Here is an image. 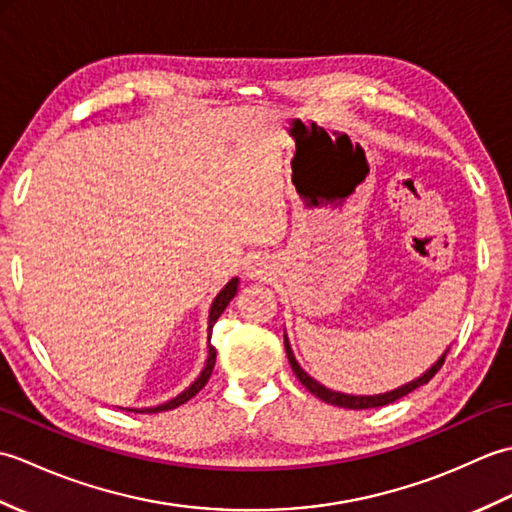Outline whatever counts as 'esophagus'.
Segmentation results:
<instances>
[{
	"label": "esophagus",
	"mask_w": 512,
	"mask_h": 512,
	"mask_svg": "<svg viewBox=\"0 0 512 512\" xmlns=\"http://www.w3.org/2000/svg\"><path fill=\"white\" fill-rule=\"evenodd\" d=\"M244 275L248 279H266V275H270V266L264 257L255 255L244 264Z\"/></svg>",
	"instance_id": "34e87169"
}]
</instances>
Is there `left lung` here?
Here are the masks:
<instances>
[{"label": "left lung", "instance_id": "1", "mask_svg": "<svg viewBox=\"0 0 512 512\" xmlns=\"http://www.w3.org/2000/svg\"><path fill=\"white\" fill-rule=\"evenodd\" d=\"M284 343H286V354H288V361H290V367L292 372L297 374V378L301 380V385L306 387L308 391H312L314 396L321 398L323 402H328V405H336V407H345V409H372V407H383V405H389V402H394L402 396L411 394L413 389H418L422 385H427L429 380L438 374V369L444 365V358H447V352H444L436 363L431 365V369H427L420 378L411 380V383L402 385L394 391H387V394H378V396H350V394H341V391H332L328 387H323L321 383H317L312 376H308L306 372H303L301 365L295 361V354H292L290 350V343H288V336H284Z\"/></svg>", "mask_w": 512, "mask_h": 512}]
</instances>
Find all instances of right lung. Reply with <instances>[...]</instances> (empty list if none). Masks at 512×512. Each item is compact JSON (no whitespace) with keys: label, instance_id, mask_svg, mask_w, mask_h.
<instances>
[{"label":"right lung","instance_id":"obj_1","mask_svg":"<svg viewBox=\"0 0 512 512\" xmlns=\"http://www.w3.org/2000/svg\"><path fill=\"white\" fill-rule=\"evenodd\" d=\"M237 284H239L237 277L228 281V284L222 288L220 295H217V297L213 299V303H211V310H209V358H206V365H204V369H202V374H200L198 378H195V383H191V385H189L187 389H184L182 394H178L176 398H171L169 402H165V405L149 407V409H129V411H138V413H158V411L176 409V407L184 405V402H187V400H191L206 383H209L211 372H213V365H215V347L211 345V330H213L215 321L220 319V314L226 310L228 303H231V299L237 295Z\"/></svg>","mask_w":512,"mask_h":512}]
</instances>
